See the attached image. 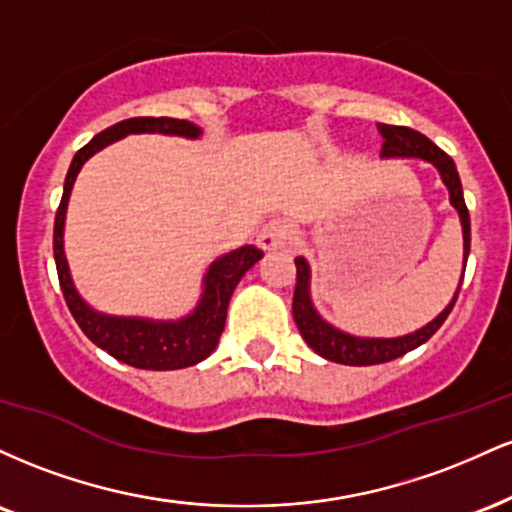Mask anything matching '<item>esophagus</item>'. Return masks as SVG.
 <instances>
[{"instance_id":"esophagus-1","label":"esophagus","mask_w":512,"mask_h":512,"mask_svg":"<svg viewBox=\"0 0 512 512\" xmlns=\"http://www.w3.org/2000/svg\"><path fill=\"white\" fill-rule=\"evenodd\" d=\"M291 236H293L291 221L272 219L262 228L260 236H257V245H260L262 250H281L286 243H289Z\"/></svg>"}]
</instances>
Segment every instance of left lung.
Returning <instances> with one entry per match:
<instances>
[{
	"instance_id": "left-lung-1",
	"label": "left lung",
	"mask_w": 512,
	"mask_h": 512,
	"mask_svg": "<svg viewBox=\"0 0 512 512\" xmlns=\"http://www.w3.org/2000/svg\"><path fill=\"white\" fill-rule=\"evenodd\" d=\"M380 137H383V149H380V156H402V158H424V161H431L433 166L440 170V178H443L445 185L450 190V202L452 207L457 209L462 221V233H464V267H467V255H469V209L464 204L462 195V182L460 175H457L455 161L440 151L431 139L424 137L421 132L411 127H399V125H378ZM308 279L310 269L308 262L303 257H296V289H293V320H296L298 330H301L303 339L308 342L310 349L315 354L334 363H344V366H375V363H387L395 361V358L404 356L407 351H414L416 346H421L428 339L433 337L440 330L445 320H448L452 305H455L457 296H460V286H457L455 298L448 308L440 313L436 320L428 322L426 327H421L419 332L407 334V337L397 339H361L351 337V334H344L334 330L332 325H327L320 315L313 310V303H310L308 296Z\"/></svg>"
}]
</instances>
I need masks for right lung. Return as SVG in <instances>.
Returning <instances> with one entry per match:
<instances>
[{"mask_svg":"<svg viewBox=\"0 0 512 512\" xmlns=\"http://www.w3.org/2000/svg\"><path fill=\"white\" fill-rule=\"evenodd\" d=\"M137 132H161V134H180V137H197L199 127L187 120H175V117H129V120L117 122V125L103 129L101 134L88 142L84 149L76 151L72 166H69L67 180H64V195L55 214V236H52V250H55L57 276H60V289L64 301H67L69 313L74 315L76 325L91 339L93 344L101 346L117 361L127 366L144 370H178L195 366L204 361L219 344V337L226 325V310L231 301L233 289L243 274L248 272L255 262L262 260L264 252L255 245L228 252L209 267L207 279H204L202 303L190 317L180 322H149L137 320V317H110L93 313L88 305L81 301L79 293L74 291L72 276H69L67 260L62 250V228L64 214H67L69 192L86 158H91L103 146L125 134Z\"/></svg>","mask_w":512,"mask_h":512,"instance_id":"right-lung-1","label":"right lung"}]
</instances>
